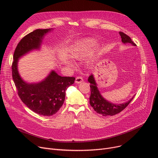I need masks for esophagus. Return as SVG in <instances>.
<instances>
[{
  "mask_svg": "<svg viewBox=\"0 0 158 158\" xmlns=\"http://www.w3.org/2000/svg\"><path fill=\"white\" fill-rule=\"evenodd\" d=\"M82 81H83V79H82V77H77L76 78V81H75L76 83H77V84L81 83Z\"/></svg>",
  "mask_w": 158,
  "mask_h": 158,
  "instance_id": "1",
  "label": "esophagus"
}]
</instances>
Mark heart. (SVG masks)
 I'll list each match as a JSON object with an SVG mask.
<instances>
[{
    "label": "heart",
    "mask_w": 158,
    "mask_h": 158,
    "mask_svg": "<svg viewBox=\"0 0 158 158\" xmlns=\"http://www.w3.org/2000/svg\"><path fill=\"white\" fill-rule=\"evenodd\" d=\"M96 44V40L93 38H88L81 41L80 43H79L77 45H76L73 48L72 51L70 52L71 57L73 60H77L82 59V58L85 57L89 53L91 50L95 46ZM98 51L93 52L92 54H91L90 57H95L98 54ZM65 63L70 66H72V63L69 60H66Z\"/></svg>",
    "instance_id": "obj_1"
}]
</instances>
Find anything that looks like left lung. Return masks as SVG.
<instances>
[{
  "instance_id": "left-lung-1",
  "label": "left lung",
  "mask_w": 158,
  "mask_h": 158,
  "mask_svg": "<svg viewBox=\"0 0 158 158\" xmlns=\"http://www.w3.org/2000/svg\"><path fill=\"white\" fill-rule=\"evenodd\" d=\"M119 34L122 38V43L124 44H131L132 45L136 46V45L132 41L131 38L126 35L125 33L120 32ZM88 82L90 83L91 95L89 97V104L94 110L98 114L102 116H113L121 112L128 106V104L133 99L132 97L129 101L122 104H113L105 99L97 87V84L94 75L92 74L88 79Z\"/></svg>"
}]
</instances>
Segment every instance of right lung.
<instances>
[{
    "instance_id": "right-lung-1",
    "label": "right lung",
    "mask_w": 158,
    "mask_h": 158,
    "mask_svg": "<svg viewBox=\"0 0 158 158\" xmlns=\"http://www.w3.org/2000/svg\"><path fill=\"white\" fill-rule=\"evenodd\" d=\"M53 29H36L24 36L16 46L12 63V76L18 94L29 108L40 115L50 117L63 106L65 92L76 78L61 77L52 70L41 81L29 83L21 77L18 70L20 58L34 50H40L44 36Z\"/></svg>"
}]
</instances>
